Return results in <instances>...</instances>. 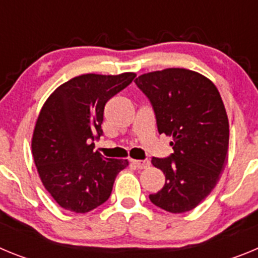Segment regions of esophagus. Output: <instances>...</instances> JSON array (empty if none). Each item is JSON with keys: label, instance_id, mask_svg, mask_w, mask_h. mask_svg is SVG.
Listing matches in <instances>:
<instances>
[{"label": "esophagus", "instance_id": "34e87169", "mask_svg": "<svg viewBox=\"0 0 258 258\" xmlns=\"http://www.w3.org/2000/svg\"><path fill=\"white\" fill-rule=\"evenodd\" d=\"M132 164H133L136 168H138V169H146V168H149L150 166L149 160H132Z\"/></svg>", "mask_w": 258, "mask_h": 258}]
</instances>
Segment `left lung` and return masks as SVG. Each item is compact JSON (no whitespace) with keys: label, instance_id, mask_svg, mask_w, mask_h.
I'll use <instances>...</instances> for the list:
<instances>
[{"label":"left lung","instance_id":"left-lung-1","mask_svg":"<svg viewBox=\"0 0 258 258\" xmlns=\"http://www.w3.org/2000/svg\"><path fill=\"white\" fill-rule=\"evenodd\" d=\"M149 98L160 134L173 137V154L152 157L165 184L150 195L155 206L170 213L198 207L217 183L229 150V120L217 88L203 75L166 68L134 80Z\"/></svg>","mask_w":258,"mask_h":258}]
</instances>
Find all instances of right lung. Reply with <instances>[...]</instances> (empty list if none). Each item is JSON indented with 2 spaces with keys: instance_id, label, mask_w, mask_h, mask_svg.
I'll return each mask as SVG.
<instances>
[{
  "instance_id": "1",
  "label": "right lung",
  "mask_w": 258,
  "mask_h": 258,
  "mask_svg": "<svg viewBox=\"0 0 258 258\" xmlns=\"http://www.w3.org/2000/svg\"><path fill=\"white\" fill-rule=\"evenodd\" d=\"M136 74H88L52 93L36 122L32 154L45 188L61 208L86 213L107 202L127 160L103 157L94 141L103 134L104 106Z\"/></svg>"
}]
</instances>
